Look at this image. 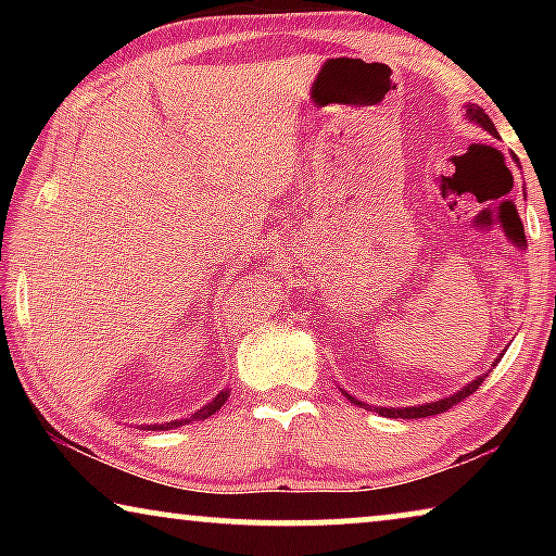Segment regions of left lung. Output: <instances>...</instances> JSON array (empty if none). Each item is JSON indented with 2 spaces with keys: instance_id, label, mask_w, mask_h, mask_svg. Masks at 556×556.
<instances>
[{
  "instance_id": "8db88e82",
  "label": "left lung",
  "mask_w": 556,
  "mask_h": 556,
  "mask_svg": "<svg viewBox=\"0 0 556 556\" xmlns=\"http://www.w3.org/2000/svg\"><path fill=\"white\" fill-rule=\"evenodd\" d=\"M466 118L470 121V124L481 126L483 131H489L491 136H498L496 126H493V121H491L489 116H485L481 105H473V103H468V105H466ZM485 377H489V371H485V375H481V377H476L473 382H468L466 387H463V390L453 392L451 397H443V400H435V402H425V405H415V407H375V409H377L379 415H384V417H405V420H415V417H428V415L445 413L447 407L458 405L460 400H466L468 394H473V392L478 390V387H481V382H483ZM344 397H346V400H352L354 405H359V407H367V405H364V402L356 400L354 394L344 392Z\"/></svg>"
}]
</instances>
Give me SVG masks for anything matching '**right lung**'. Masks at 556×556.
<instances>
[{
  "mask_svg": "<svg viewBox=\"0 0 556 556\" xmlns=\"http://www.w3.org/2000/svg\"><path fill=\"white\" fill-rule=\"evenodd\" d=\"M227 397H230V390H219L215 397H212L207 405L204 407H200L197 409V413H192L189 417H181V420H169V422H156V425H147V430L151 428V430H172V428H181V425H187V422H194V420H207L210 415H215L219 407L225 405L227 402ZM143 430V428H141Z\"/></svg>",
  "mask_w": 556,
  "mask_h": 556,
  "instance_id": "obj_1",
  "label": "right lung"
}]
</instances>
